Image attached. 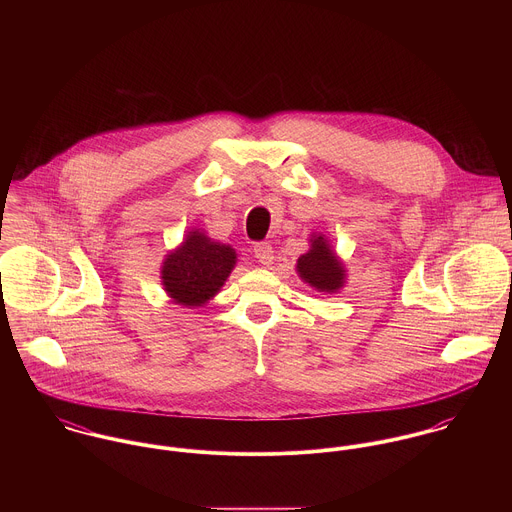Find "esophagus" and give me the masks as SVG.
Wrapping results in <instances>:
<instances>
[{
  "instance_id": "obj_1",
  "label": "esophagus",
  "mask_w": 512,
  "mask_h": 512,
  "mask_svg": "<svg viewBox=\"0 0 512 512\" xmlns=\"http://www.w3.org/2000/svg\"><path fill=\"white\" fill-rule=\"evenodd\" d=\"M254 256L258 258V262H260L262 266H272L274 260H276L274 248H272V244H268V242L256 244V246H254Z\"/></svg>"
}]
</instances>
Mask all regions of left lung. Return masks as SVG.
I'll list each match as a JSON object with an SVG mask.
<instances>
[{"label":"left lung","mask_w":512,"mask_h":512,"mask_svg":"<svg viewBox=\"0 0 512 512\" xmlns=\"http://www.w3.org/2000/svg\"><path fill=\"white\" fill-rule=\"evenodd\" d=\"M295 272L315 292L339 293L347 284L345 262L321 232L309 236V250L297 258Z\"/></svg>","instance_id":"left-lung-1"}]
</instances>
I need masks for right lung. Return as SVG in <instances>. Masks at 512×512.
Returning <instances> with one entry per match:
<instances>
[{
	"label": "right lung",
	"mask_w": 512,
	"mask_h": 512,
	"mask_svg": "<svg viewBox=\"0 0 512 512\" xmlns=\"http://www.w3.org/2000/svg\"><path fill=\"white\" fill-rule=\"evenodd\" d=\"M236 260L230 244L213 240L203 228H191L161 262L163 292L177 305L203 307L220 292Z\"/></svg>",
	"instance_id": "obj_1"
}]
</instances>
